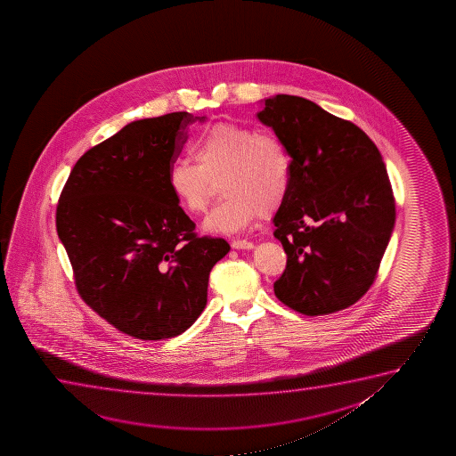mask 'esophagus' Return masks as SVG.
Returning a JSON list of instances; mask_svg holds the SVG:
<instances>
[{
    "label": "esophagus",
    "instance_id": "34e87169",
    "mask_svg": "<svg viewBox=\"0 0 456 456\" xmlns=\"http://www.w3.org/2000/svg\"><path fill=\"white\" fill-rule=\"evenodd\" d=\"M232 248L233 249H252L254 244L248 241V240H233L232 241Z\"/></svg>",
    "mask_w": 456,
    "mask_h": 456
}]
</instances>
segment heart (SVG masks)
I'll return each mask as SVG.
<instances>
[{
    "instance_id": "obj_1",
    "label": "heart",
    "mask_w": 456,
    "mask_h": 456,
    "mask_svg": "<svg viewBox=\"0 0 456 456\" xmlns=\"http://www.w3.org/2000/svg\"><path fill=\"white\" fill-rule=\"evenodd\" d=\"M196 165L175 159L167 183L175 202L190 215L210 206L215 183L227 200L206 219V231L238 233L258 216L281 208L291 185V159L281 140L254 127L218 123L191 144Z\"/></svg>"
}]
</instances>
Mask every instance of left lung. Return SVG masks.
Instances as JSON below:
<instances>
[{
    "mask_svg": "<svg viewBox=\"0 0 456 456\" xmlns=\"http://www.w3.org/2000/svg\"><path fill=\"white\" fill-rule=\"evenodd\" d=\"M291 157V185L275 213L287 254L277 299L321 316L362 299L374 283L395 223L387 167L374 142L313 101L275 94L256 113Z\"/></svg>",
    "mask_w": 456,
    "mask_h": 456,
    "instance_id": "8db88e82",
    "label": "left lung"
}]
</instances>
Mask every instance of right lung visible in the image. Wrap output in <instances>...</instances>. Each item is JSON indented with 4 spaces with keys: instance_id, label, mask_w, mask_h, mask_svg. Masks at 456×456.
Masks as SVG:
<instances>
[{
    "instance_id": "add662e5",
    "label": "right lung",
    "mask_w": 456,
    "mask_h": 456,
    "mask_svg": "<svg viewBox=\"0 0 456 456\" xmlns=\"http://www.w3.org/2000/svg\"><path fill=\"white\" fill-rule=\"evenodd\" d=\"M191 113L138 119L76 162L56 210L76 289L109 324L159 341L181 335L207 304L208 275L231 250L198 237L169 193V165L187 142Z\"/></svg>"
}]
</instances>
